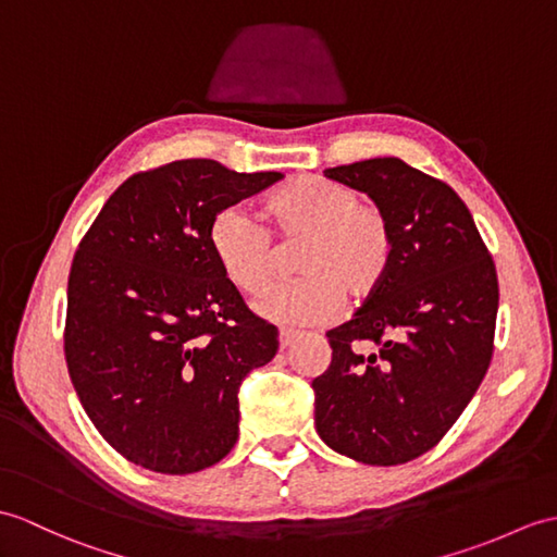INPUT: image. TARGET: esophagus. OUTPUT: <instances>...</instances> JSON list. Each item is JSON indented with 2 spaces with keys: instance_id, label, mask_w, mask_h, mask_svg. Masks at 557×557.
I'll use <instances>...</instances> for the list:
<instances>
[{
  "instance_id": "34e87169",
  "label": "esophagus",
  "mask_w": 557,
  "mask_h": 557,
  "mask_svg": "<svg viewBox=\"0 0 557 557\" xmlns=\"http://www.w3.org/2000/svg\"><path fill=\"white\" fill-rule=\"evenodd\" d=\"M301 337V332L299 330H289V327H282L280 330V346L282 348H287V346H292L296 339Z\"/></svg>"
}]
</instances>
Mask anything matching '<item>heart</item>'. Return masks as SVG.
<instances>
[{"instance_id":"1","label":"heart","mask_w":557,"mask_h":557,"mask_svg":"<svg viewBox=\"0 0 557 557\" xmlns=\"http://www.w3.org/2000/svg\"><path fill=\"white\" fill-rule=\"evenodd\" d=\"M265 227L239 206L218 211L209 225V247L230 284L258 296L275 282L280 261L270 242L299 244L296 280L258 304L275 322L320 325L339 315L344 299L366 304L392 273L396 237L392 220L354 187L320 175H296L261 201Z\"/></svg>"}]
</instances>
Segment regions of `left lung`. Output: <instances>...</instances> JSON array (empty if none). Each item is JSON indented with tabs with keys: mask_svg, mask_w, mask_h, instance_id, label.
<instances>
[{
	"mask_svg": "<svg viewBox=\"0 0 557 557\" xmlns=\"http://www.w3.org/2000/svg\"><path fill=\"white\" fill-rule=\"evenodd\" d=\"M325 175L389 215L396 258L384 287L327 332L313 380L315 430L342 456L404 465L442 442L494 356L498 277L468 206L442 180L394 157Z\"/></svg>",
	"mask_w": 557,
	"mask_h": 557,
	"instance_id": "left-lung-1",
	"label": "left lung"
}]
</instances>
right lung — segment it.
Instances as JSON below:
<instances>
[{
  "mask_svg": "<svg viewBox=\"0 0 557 557\" xmlns=\"http://www.w3.org/2000/svg\"><path fill=\"white\" fill-rule=\"evenodd\" d=\"M277 180L211 159L135 173L75 251L71 382L97 432L141 468L199 472L237 444L242 380L275 358L280 339L220 273L209 225Z\"/></svg>",
  "mask_w": 557,
  "mask_h": 557,
  "instance_id": "right-lung-1",
  "label": "right lung"
}]
</instances>
